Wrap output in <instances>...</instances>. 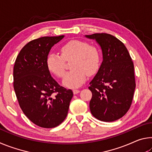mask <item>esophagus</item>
I'll return each mask as SVG.
<instances>
[{
    "mask_svg": "<svg viewBox=\"0 0 152 152\" xmlns=\"http://www.w3.org/2000/svg\"><path fill=\"white\" fill-rule=\"evenodd\" d=\"M73 92H74V94H76L79 93L80 91H79V90H78V89H74L73 90Z\"/></svg>",
    "mask_w": 152,
    "mask_h": 152,
    "instance_id": "1",
    "label": "esophagus"
}]
</instances>
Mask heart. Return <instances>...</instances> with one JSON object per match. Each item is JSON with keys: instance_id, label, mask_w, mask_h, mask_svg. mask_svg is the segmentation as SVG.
<instances>
[{"instance_id": "heart-1", "label": "heart", "mask_w": 152, "mask_h": 152, "mask_svg": "<svg viewBox=\"0 0 152 152\" xmlns=\"http://www.w3.org/2000/svg\"><path fill=\"white\" fill-rule=\"evenodd\" d=\"M61 55L50 53L46 64L50 72L62 78L66 70V61H70L72 69L64 76L63 83L70 88L80 86L85 82L87 74L92 75L99 69L101 61L100 50L93 45L80 40H71L60 48Z\"/></svg>"}]
</instances>
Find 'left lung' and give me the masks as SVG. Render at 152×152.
Masks as SVG:
<instances>
[{
  "mask_svg": "<svg viewBox=\"0 0 152 152\" xmlns=\"http://www.w3.org/2000/svg\"><path fill=\"white\" fill-rule=\"evenodd\" d=\"M101 46L103 61L88 87L90 109L97 119L112 122L121 118L132 105L135 89L134 65L127 49L108 33L86 35Z\"/></svg>",
  "mask_w": 152,
  "mask_h": 152,
  "instance_id": "8db88e82",
  "label": "left lung"
}]
</instances>
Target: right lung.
Returning a JSON list of instances; mask_svg holds the SVG:
<instances>
[{
	"label": "right lung",
	"instance_id": "obj_1",
	"mask_svg": "<svg viewBox=\"0 0 152 152\" xmlns=\"http://www.w3.org/2000/svg\"><path fill=\"white\" fill-rule=\"evenodd\" d=\"M64 35L42 37L20 51L13 68V86L19 106L31 121L43 128L60 125L68 115L72 91L52 77L46 59L52 46Z\"/></svg>",
	"mask_w": 152,
	"mask_h": 152
}]
</instances>
